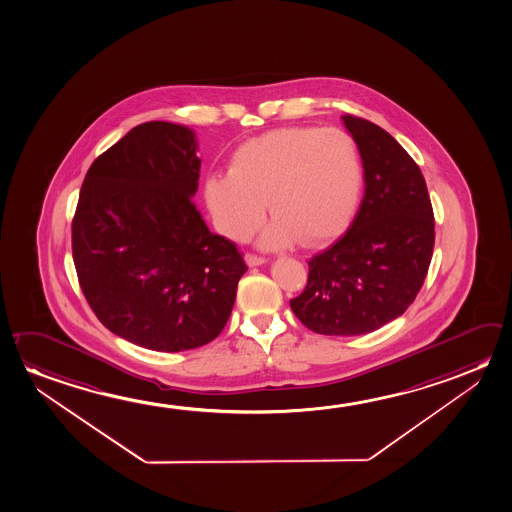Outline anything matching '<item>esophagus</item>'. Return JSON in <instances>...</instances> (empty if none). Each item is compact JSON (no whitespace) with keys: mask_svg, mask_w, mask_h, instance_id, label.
I'll use <instances>...</instances> for the list:
<instances>
[{"mask_svg":"<svg viewBox=\"0 0 512 512\" xmlns=\"http://www.w3.org/2000/svg\"><path fill=\"white\" fill-rule=\"evenodd\" d=\"M245 261H247V265L249 267H258V265H263L267 258L265 256H258V254H254V252H247L245 254Z\"/></svg>","mask_w":512,"mask_h":512,"instance_id":"obj_1","label":"esophagus"}]
</instances>
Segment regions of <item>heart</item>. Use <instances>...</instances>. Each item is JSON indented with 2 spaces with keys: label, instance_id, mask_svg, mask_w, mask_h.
<instances>
[{
  "label": "heart",
  "instance_id": "1",
  "mask_svg": "<svg viewBox=\"0 0 512 512\" xmlns=\"http://www.w3.org/2000/svg\"><path fill=\"white\" fill-rule=\"evenodd\" d=\"M361 190V163L347 133L281 128L236 149L228 174L206 179L204 194L220 233L245 240L268 213L276 220L263 244L313 245L350 219Z\"/></svg>",
  "mask_w": 512,
  "mask_h": 512
}]
</instances>
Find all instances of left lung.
<instances>
[{
  "label": "left lung",
  "instance_id": "left-lung-1",
  "mask_svg": "<svg viewBox=\"0 0 512 512\" xmlns=\"http://www.w3.org/2000/svg\"><path fill=\"white\" fill-rule=\"evenodd\" d=\"M341 119L359 149L365 194L350 228L308 261V283L290 308L313 333L357 336L413 304L436 233L418 163L381 126L352 114Z\"/></svg>",
  "mask_w": 512,
  "mask_h": 512
}]
</instances>
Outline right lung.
<instances>
[{
  "mask_svg": "<svg viewBox=\"0 0 512 512\" xmlns=\"http://www.w3.org/2000/svg\"><path fill=\"white\" fill-rule=\"evenodd\" d=\"M194 133L138 124L90 165L73 217V260L90 309L144 349L181 352L219 336L244 276L242 252L195 208Z\"/></svg>",
  "mask_w": 512,
  "mask_h": 512,
  "instance_id": "add662e5",
  "label": "right lung"
}]
</instances>
